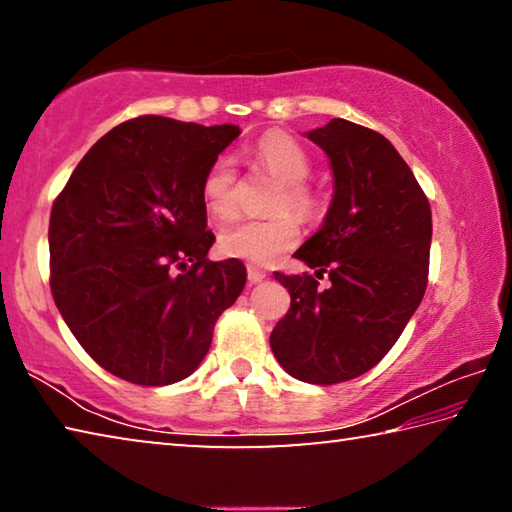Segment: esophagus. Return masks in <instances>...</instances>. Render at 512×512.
I'll return each mask as SVG.
<instances>
[{
	"mask_svg": "<svg viewBox=\"0 0 512 512\" xmlns=\"http://www.w3.org/2000/svg\"><path fill=\"white\" fill-rule=\"evenodd\" d=\"M246 271H248V282H250V284L262 282L264 277H266V271H262V268H259V266H253V264H250V266L246 268Z\"/></svg>",
	"mask_w": 512,
	"mask_h": 512,
	"instance_id": "34e87169",
	"label": "esophagus"
}]
</instances>
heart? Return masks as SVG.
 <instances>
[{"instance_id":"obj_1","label":"heart","mask_w":512,"mask_h":512,"mask_svg":"<svg viewBox=\"0 0 512 512\" xmlns=\"http://www.w3.org/2000/svg\"><path fill=\"white\" fill-rule=\"evenodd\" d=\"M255 160L262 169L282 183L266 219H250L221 230L219 248L223 255L246 259L253 264H271L300 241V221L316 219L320 198L305 180L311 173V158L305 146L287 133H268L255 144ZM201 198L214 219H232L237 214V173L228 158L214 160L207 167ZM296 211L295 215L288 212Z\"/></svg>"}]
</instances>
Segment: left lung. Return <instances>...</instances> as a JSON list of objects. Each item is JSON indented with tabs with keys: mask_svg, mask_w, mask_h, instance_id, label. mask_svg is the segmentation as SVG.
Segmentation results:
<instances>
[{
	"mask_svg": "<svg viewBox=\"0 0 512 512\" xmlns=\"http://www.w3.org/2000/svg\"><path fill=\"white\" fill-rule=\"evenodd\" d=\"M305 135L329 158L334 194L323 225L293 255L314 275L275 273L291 307L271 332V350L291 377L339 384L375 368L420 307L431 207L384 135L345 119Z\"/></svg>",
	"mask_w": 512,
	"mask_h": 512,
	"instance_id": "left-lung-1",
	"label": "left lung"
}]
</instances>
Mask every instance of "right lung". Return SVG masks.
Masks as SVG:
<instances>
[{"label":"right lung","instance_id":"obj_1","mask_svg":"<svg viewBox=\"0 0 512 512\" xmlns=\"http://www.w3.org/2000/svg\"><path fill=\"white\" fill-rule=\"evenodd\" d=\"M239 126L137 117L83 155L51 207V293L83 350L119 379L192 375L216 318L246 284L239 259L210 262L201 183Z\"/></svg>","mask_w":512,"mask_h":512}]
</instances>
